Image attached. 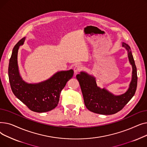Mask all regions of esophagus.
Wrapping results in <instances>:
<instances>
[{
  "mask_svg": "<svg viewBox=\"0 0 147 147\" xmlns=\"http://www.w3.org/2000/svg\"><path fill=\"white\" fill-rule=\"evenodd\" d=\"M83 69V67L80 65H76L74 67V71L75 73H79L80 71H81Z\"/></svg>",
  "mask_w": 147,
  "mask_h": 147,
  "instance_id": "esophagus-1",
  "label": "esophagus"
}]
</instances>
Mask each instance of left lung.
<instances>
[{
	"instance_id": "obj_1",
	"label": "left lung",
	"mask_w": 147,
	"mask_h": 147,
	"mask_svg": "<svg viewBox=\"0 0 147 147\" xmlns=\"http://www.w3.org/2000/svg\"><path fill=\"white\" fill-rule=\"evenodd\" d=\"M122 46L127 51L129 61L132 67V80L125 94L114 95L105 88H100L97 86L94 77L86 72L82 71L76 75L80 83L84 104L92 112L104 115L116 113L128 103L135 94L138 77L135 61L130 46L124 42L122 43Z\"/></svg>"
}]
</instances>
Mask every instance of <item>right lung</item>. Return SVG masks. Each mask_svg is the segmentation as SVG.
I'll use <instances>...</instances> for the list:
<instances>
[{"mask_svg": "<svg viewBox=\"0 0 147 147\" xmlns=\"http://www.w3.org/2000/svg\"><path fill=\"white\" fill-rule=\"evenodd\" d=\"M25 38H22L15 45L9 59L8 76L11 88L15 96L30 110L37 113L47 112L58 105L61 90L72 78L74 71H58L49 79L38 83L24 82L19 72L17 57L20 46L24 44Z\"/></svg>", "mask_w": 147, "mask_h": 147, "instance_id": "obj_1", "label": "right lung"}]
</instances>
